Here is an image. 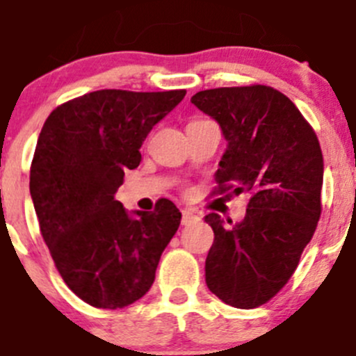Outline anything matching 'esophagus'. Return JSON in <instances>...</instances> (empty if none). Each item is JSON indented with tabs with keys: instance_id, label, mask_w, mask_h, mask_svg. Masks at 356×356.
Returning <instances> with one entry per match:
<instances>
[{
	"instance_id": "1",
	"label": "esophagus",
	"mask_w": 356,
	"mask_h": 356,
	"mask_svg": "<svg viewBox=\"0 0 356 356\" xmlns=\"http://www.w3.org/2000/svg\"><path fill=\"white\" fill-rule=\"evenodd\" d=\"M196 220H200V216L195 212V210H191V209L182 210V220H181L182 226H189V224L196 222Z\"/></svg>"
}]
</instances>
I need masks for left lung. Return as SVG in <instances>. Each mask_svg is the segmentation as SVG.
Instances as JSON below:
<instances>
[{
    "label": "left lung",
    "mask_w": 356,
    "mask_h": 356,
    "mask_svg": "<svg viewBox=\"0 0 356 356\" xmlns=\"http://www.w3.org/2000/svg\"><path fill=\"white\" fill-rule=\"evenodd\" d=\"M191 102L219 123L227 143L216 172L219 193L250 195L240 222L205 216L213 229L207 287L234 308H257L287 284L315 233L322 149L294 102L271 86L212 88Z\"/></svg>",
    "instance_id": "obj_1"
}]
</instances>
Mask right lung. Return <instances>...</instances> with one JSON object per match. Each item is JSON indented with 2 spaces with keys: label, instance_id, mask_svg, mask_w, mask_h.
Instances as JSON below:
<instances>
[{
  "label": "right lung",
  "instance_id": "1",
  "mask_svg": "<svg viewBox=\"0 0 356 356\" xmlns=\"http://www.w3.org/2000/svg\"><path fill=\"white\" fill-rule=\"evenodd\" d=\"M186 90H97L51 111L38 137L29 191L62 280L102 309L146 296L181 212L161 198L153 212H129L116 191L140 163L147 134Z\"/></svg>",
  "mask_w": 356,
  "mask_h": 356
}]
</instances>
